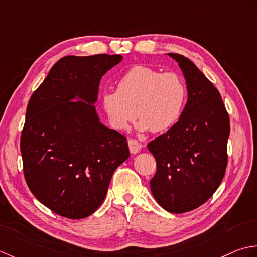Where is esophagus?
I'll return each instance as SVG.
<instances>
[{"instance_id":"34e87169","label":"esophagus","mask_w":257,"mask_h":257,"mask_svg":"<svg viewBox=\"0 0 257 257\" xmlns=\"http://www.w3.org/2000/svg\"><path fill=\"white\" fill-rule=\"evenodd\" d=\"M128 149H130L131 153L136 154V153H139L141 149H142V144H141L139 141L131 139V140H128Z\"/></svg>"}]
</instances>
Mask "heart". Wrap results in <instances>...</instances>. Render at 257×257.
Instances as JSON below:
<instances>
[{"label":"heart","mask_w":257,"mask_h":257,"mask_svg":"<svg viewBox=\"0 0 257 257\" xmlns=\"http://www.w3.org/2000/svg\"><path fill=\"white\" fill-rule=\"evenodd\" d=\"M186 98V84L179 74L134 66L119 78L116 91L102 93L101 103L115 128L126 130L138 115L139 131L158 133L179 121Z\"/></svg>","instance_id":"heart-1"}]
</instances>
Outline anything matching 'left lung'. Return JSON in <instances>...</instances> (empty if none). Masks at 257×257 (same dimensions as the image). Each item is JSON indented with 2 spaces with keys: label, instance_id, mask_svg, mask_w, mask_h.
Returning <instances> with one entry per match:
<instances>
[{
  "label": "left lung",
  "instance_id": "8db88e82",
  "mask_svg": "<svg viewBox=\"0 0 257 257\" xmlns=\"http://www.w3.org/2000/svg\"><path fill=\"white\" fill-rule=\"evenodd\" d=\"M185 78L187 102L179 121L148 149L156 173L151 192L170 213L192 211L211 197L227 165L229 117L221 94L187 57L167 53Z\"/></svg>",
  "mask_w": 257,
  "mask_h": 257
}]
</instances>
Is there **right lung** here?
<instances>
[{"label":"right lung","instance_id":"obj_1","mask_svg":"<svg viewBox=\"0 0 257 257\" xmlns=\"http://www.w3.org/2000/svg\"><path fill=\"white\" fill-rule=\"evenodd\" d=\"M119 54L64 56L31 96L21 135L25 181L51 211L71 219L101 206L114 171L126 161V138L99 121L102 76Z\"/></svg>","mask_w":257,"mask_h":257}]
</instances>
